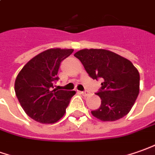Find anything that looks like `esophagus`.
<instances>
[{"label": "esophagus", "mask_w": 155, "mask_h": 155, "mask_svg": "<svg viewBox=\"0 0 155 155\" xmlns=\"http://www.w3.org/2000/svg\"><path fill=\"white\" fill-rule=\"evenodd\" d=\"M81 94L84 96V97H87V96L89 95V92L88 91H84V92H81Z\"/></svg>", "instance_id": "obj_1"}]
</instances>
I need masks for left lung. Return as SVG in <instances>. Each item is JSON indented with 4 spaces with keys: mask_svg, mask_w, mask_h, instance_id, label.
Returning a JSON list of instances; mask_svg holds the SVG:
<instances>
[{
    "mask_svg": "<svg viewBox=\"0 0 155 155\" xmlns=\"http://www.w3.org/2000/svg\"><path fill=\"white\" fill-rule=\"evenodd\" d=\"M74 56L93 79L104 80L96 94L101 99V105L91 111L92 115L102 121H114L127 115L139 94L140 76L133 64L103 49H84Z\"/></svg>",
    "mask_w": 155,
    "mask_h": 155,
    "instance_id": "obj_1",
    "label": "left lung"
}]
</instances>
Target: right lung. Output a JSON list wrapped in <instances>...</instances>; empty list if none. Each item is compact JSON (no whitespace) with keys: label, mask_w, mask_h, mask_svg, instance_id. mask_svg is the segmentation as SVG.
I'll return each instance as SVG.
<instances>
[{"label":"right lung","mask_w":155,"mask_h":155,"mask_svg":"<svg viewBox=\"0 0 155 155\" xmlns=\"http://www.w3.org/2000/svg\"><path fill=\"white\" fill-rule=\"evenodd\" d=\"M72 52L73 49H49L35 55L19 71L15 93L23 110L33 120L51 124L65 115L76 92L51 88L54 81L59 79L57 73L61 61Z\"/></svg>","instance_id":"right-lung-1"}]
</instances>
